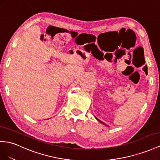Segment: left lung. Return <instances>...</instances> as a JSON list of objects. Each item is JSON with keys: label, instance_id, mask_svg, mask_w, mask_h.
<instances>
[{"label": "left lung", "instance_id": "left-lung-1", "mask_svg": "<svg viewBox=\"0 0 160 160\" xmlns=\"http://www.w3.org/2000/svg\"><path fill=\"white\" fill-rule=\"evenodd\" d=\"M95 118H96V119H97V120H98V121H99V122H101V123H102V124H104V125H105V126H108L107 124H105V123L104 122H102V121H101V120H99V119H98V118H97L96 117H95Z\"/></svg>", "mask_w": 160, "mask_h": 160}]
</instances>
